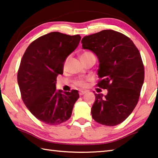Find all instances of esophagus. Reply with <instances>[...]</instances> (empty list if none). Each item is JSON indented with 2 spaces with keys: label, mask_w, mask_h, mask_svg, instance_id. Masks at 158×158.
<instances>
[{
  "label": "esophagus",
  "mask_w": 158,
  "mask_h": 158,
  "mask_svg": "<svg viewBox=\"0 0 158 158\" xmlns=\"http://www.w3.org/2000/svg\"><path fill=\"white\" fill-rule=\"evenodd\" d=\"M86 91H79V94L80 96H83V95L86 94Z\"/></svg>",
  "instance_id": "1"
}]
</instances>
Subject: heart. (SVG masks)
<instances>
[{"label": "heart", "instance_id": "1", "mask_svg": "<svg viewBox=\"0 0 158 158\" xmlns=\"http://www.w3.org/2000/svg\"><path fill=\"white\" fill-rule=\"evenodd\" d=\"M92 56H94V54L92 53L91 52H89V51H84L81 53V59H85V58H87V57H89ZM67 61H68V57L66 58L64 62V67H65L67 65ZM74 84L75 86H79V87H81V88H84V87H86V84H87V79H76L75 81H74Z\"/></svg>", "mask_w": 158, "mask_h": 158}]
</instances>
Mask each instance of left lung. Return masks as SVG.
<instances>
[{
    "label": "left lung",
    "mask_w": 158,
    "mask_h": 158,
    "mask_svg": "<svg viewBox=\"0 0 158 158\" xmlns=\"http://www.w3.org/2000/svg\"><path fill=\"white\" fill-rule=\"evenodd\" d=\"M82 48L99 60L96 86L107 94H95L93 119L106 126H116L128 117L139 102L144 81V66L139 49L129 37L114 30H102L84 36Z\"/></svg>",
    "instance_id": "obj_1"
}]
</instances>
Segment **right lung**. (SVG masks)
Segmentation results:
<instances>
[{
	"instance_id": "1",
	"label": "right lung",
	"mask_w": 158,
	"mask_h": 158,
	"mask_svg": "<svg viewBox=\"0 0 158 158\" xmlns=\"http://www.w3.org/2000/svg\"><path fill=\"white\" fill-rule=\"evenodd\" d=\"M79 35L51 32L34 40L27 48L17 72L22 99L40 121L57 125L68 120L79 98L77 90H56V79L63 74L67 57L78 46Z\"/></svg>"
}]
</instances>
